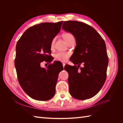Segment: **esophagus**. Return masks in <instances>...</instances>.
<instances>
[{"instance_id": "esophagus-1", "label": "esophagus", "mask_w": 123, "mask_h": 123, "mask_svg": "<svg viewBox=\"0 0 123 123\" xmlns=\"http://www.w3.org/2000/svg\"><path fill=\"white\" fill-rule=\"evenodd\" d=\"M62 66H63V67H64L65 66V65H66V64H65V63H64V62H62Z\"/></svg>"}]
</instances>
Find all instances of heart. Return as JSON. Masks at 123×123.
<instances>
[{"instance_id": "1", "label": "heart", "mask_w": 123, "mask_h": 123, "mask_svg": "<svg viewBox=\"0 0 123 123\" xmlns=\"http://www.w3.org/2000/svg\"><path fill=\"white\" fill-rule=\"evenodd\" d=\"M63 37H64V39L67 43H69L71 41L75 40V37H74V35L72 33L69 32H67L64 34V35H63ZM55 40V38H54L52 40L50 45L51 49H52L54 48ZM70 55V54L69 52H58L54 54V57L56 61L60 62H65L67 60V59L69 58Z\"/></svg>"}]
</instances>
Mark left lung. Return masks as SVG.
<instances>
[{"label": "left lung", "mask_w": 123, "mask_h": 123, "mask_svg": "<svg viewBox=\"0 0 123 123\" xmlns=\"http://www.w3.org/2000/svg\"><path fill=\"white\" fill-rule=\"evenodd\" d=\"M62 29L75 37L76 46L70 60L77 66L66 65L68 73L69 92L74 98L85 100L93 97L105 83L108 65L105 42L95 30L77 21H64ZM83 63L84 67L80 68Z\"/></svg>", "instance_id": "8db88e82"}]
</instances>
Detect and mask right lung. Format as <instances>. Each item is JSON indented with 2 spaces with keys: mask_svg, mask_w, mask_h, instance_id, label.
Returning a JSON list of instances; mask_svg holds the SVG:
<instances>
[{
  "mask_svg": "<svg viewBox=\"0 0 123 123\" xmlns=\"http://www.w3.org/2000/svg\"><path fill=\"white\" fill-rule=\"evenodd\" d=\"M62 22L43 23L30 27L16 44L14 63L18 80L33 99L45 101L55 94L58 74L63 66L57 67L55 62L44 68L41 67L40 63L52 61L49 55L51 43L60 31Z\"/></svg>",
  "mask_w": 123,
  "mask_h": 123,
  "instance_id": "obj_1",
  "label": "right lung"
}]
</instances>
